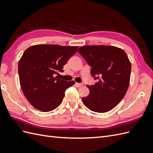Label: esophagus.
<instances>
[{
    "mask_svg": "<svg viewBox=\"0 0 153 153\" xmlns=\"http://www.w3.org/2000/svg\"><path fill=\"white\" fill-rule=\"evenodd\" d=\"M75 85H76V87H80V86L82 85V84H80V83L76 82V83H75Z\"/></svg>",
    "mask_w": 153,
    "mask_h": 153,
    "instance_id": "esophagus-1",
    "label": "esophagus"
}]
</instances>
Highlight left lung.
<instances>
[{"instance_id":"obj_1","label":"left lung","mask_w":153,"mask_h":153,"mask_svg":"<svg viewBox=\"0 0 153 153\" xmlns=\"http://www.w3.org/2000/svg\"><path fill=\"white\" fill-rule=\"evenodd\" d=\"M78 52L91 67L97 82L87 85L90 93L82 98L89 110L105 113L112 110L126 94L130 80L131 65L124 51L113 46L87 45Z\"/></svg>"}]
</instances>
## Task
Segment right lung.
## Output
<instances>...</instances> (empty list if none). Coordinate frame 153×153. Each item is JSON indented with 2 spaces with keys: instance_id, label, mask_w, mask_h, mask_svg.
Instances as JSON below:
<instances>
[{
  "instance_id": "obj_1",
  "label": "right lung",
  "mask_w": 153,
  "mask_h": 153,
  "mask_svg": "<svg viewBox=\"0 0 153 153\" xmlns=\"http://www.w3.org/2000/svg\"><path fill=\"white\" fill-rule=\"evenodd\" d=\"M78 47L37 45L27 48L18 62L23 92L29 102L41 112L52 111L61 104L66 90L75 84L55 75L75 54Z\"/></svg>"
}]
</instances>
